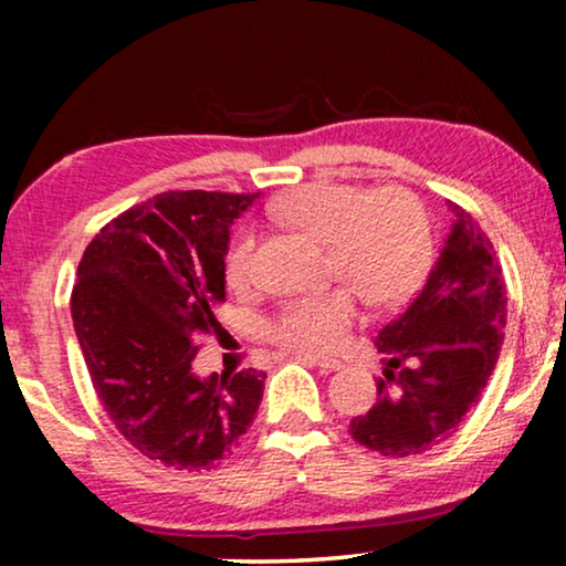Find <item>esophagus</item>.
Wrapping results in <instances>:
<instances>
[{"label": "esophagus", "instance_id": "34e87169", "mask_svg": "<svg viewBox=\"0 0 566 566\" xmlns=\"http://www.w3.org/2000/svg\"><path fill=\"white\" fill-rule=\"evenodd\" d=\"M293 355H296L298 360H308V363H314V366H319L324 370H339V368H343V360L327 358V355H314V353H304V350H298Z\"/></svg>", "mask_w": 566, "mask_h": 566}]
</instances>
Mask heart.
<instances>
[{"instance_id":"heart-1","label":"heart","mask_w":566,"mask_h":566,"mask_svg":"<svg viewBox=\"0 0 566 566\" xmlns=\"http://www.w3.org/2000/svg\"><path fill=\"white\" fill-rule=\"evenodd\" d=\"M285 223L327 239L329 273L353 283L370 304L386 306L407 298L430 268L432 239L428 213L415 192L358 185H301L275 203ZM227 277L234 289L260 281L258 237L239 231L227 252ZM358 316L350 285L289 298L268 322L275 343L293 350H332Z\"/></svg>"}]
</instances>
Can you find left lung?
<instances>
[{"mask_svg":"<svg viewBox=\"0 0 566 566\" xmlns=\"http://www.w3.org/2000/svg\"><path fill=\"white\" fill-rule=\"evenodd\" d=\"M453 227L412 304L378 332V401L353 417L350 436L381 455L430 451L482 397L502 339L507 296L502 265L474 216L448 200Z\"/></svg>","mask_w":566,"mask_h":566,"instance_id":"obj_1","label":"left lung"}]
</instances>
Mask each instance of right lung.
Here are the masks:
<instances>
[{"label": "right lung", "mask_w": 566, "mask_h": 566, "mask_svg": "<svg viewBox=\"0 0 566 566\" xmlns=\"http://www.w3.org/2000/svg\"><path fill=\"white\" fill-rule=\"evenodd\" d=\"M260 192L169 190L105 223L82 254L72 319L92 386L138 453L216 469L254 422L265 374L200 378V335L221 329L229 227Z\"/></svg>", "instance_id": "obj_1"}]
</instances>
